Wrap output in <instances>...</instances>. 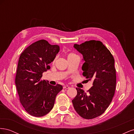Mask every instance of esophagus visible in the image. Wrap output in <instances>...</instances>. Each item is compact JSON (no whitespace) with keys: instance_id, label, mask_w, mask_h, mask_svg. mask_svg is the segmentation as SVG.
<instances>
[{"instance_id":"1","label":"esophagus","mask_w":134,"mask_h":134,"mask_svg":"<svg viewBox=\"0 0 134 134\" xmlns=\"http://www.w3.org/2000/svg\"><path fill=\"white\" fill-rule=\"evenodd\" d=\"M69 88H70V87H69L68 86H65L63 87V88H64V89H69Z\"/></svg>"}]
</instances>
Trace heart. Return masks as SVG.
I'll use <instances>...</instances> for the list:
<instances>
[{
	"label": "heart",
	"mask_w": 134,
	"mask_h": 134,
	"mask_svg": "<svg viewBox=\"0 0 134 134\" xmlns=\"http://www.w3.org/2000/svg\"><path fill=\"white\" fill-rule=\"evenodd\" d=\"M76 56V55L75 54H74V53H72V52H70V53H68L67 54V55H66L68 60L72 58V57H74V56ZM55 59L54 60L53 62H55Z\"/></svg>",
	"instance_id": "obj_1"
}]
</instances>
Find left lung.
<instances>
[{"instance_id":"1","label":"left lung","mask_w":134,"mask_h":134,"mask_svg":"<svg viewBox=\"0 0 134 134\" xmlns=\"http://www.w3.org/2000/svg\"><path fill=\"white\" fill-rule=\"evenodd\" d=\"M82 54L84 63L83 75L93 81V86L85 92L76 88L77 95L72 100L78 115L85 119H92L104 112L115 95L116 75L115 60L102 42L96 40L74 44Z\"/></svg>"}]
</instances>
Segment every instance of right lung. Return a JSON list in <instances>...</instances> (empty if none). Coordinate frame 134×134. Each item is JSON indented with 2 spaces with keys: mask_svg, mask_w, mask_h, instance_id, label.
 Wrapping results in <instances>:
<instances>
[{
  "mask_svg": "<svg viewBox=\"0 0 134 134\" xmlns=\"http://www.w3.org/2000/svg\"><path fill=\"white\" fill-rule=\"evenodd\" d=\"M60 50L57 44L51 45L44 40L36 41L20 56L15 82L21 103L30 115H46L54 107L56 97L63 86H51L41 80L43 72L50 69Z\"/></svg>",
  "mask_w": 134,
  "mask_h": 134,
  "instance_id": "right-lung-1",
  "label": "right lung"
}]
</instances>
